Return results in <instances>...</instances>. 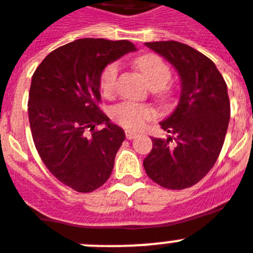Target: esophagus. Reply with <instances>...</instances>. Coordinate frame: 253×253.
Segmentation results:
<instances>
[{
  "mask_svg": "<svg viewBox=\"0 0 253 253\" xmlns=\"http://www.w3.org/2000/svg\"><path fill=\"white\" fill-rule=\"evenodd\" d=\"M125 135H126V139H133V138L137 137L138 133L133 130H125Z\"/></svg>",
  "mask_w": 253,
  "mask_h": 253,
  "instance_id": "obj_1",
  "label": "esophagus"
}]
</instances>
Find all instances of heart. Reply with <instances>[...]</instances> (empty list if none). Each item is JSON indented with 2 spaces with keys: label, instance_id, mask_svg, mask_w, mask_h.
<instances>
[{
  "label": "heart",
  "instance_id": "heart-1",
  "mask_svg": "<svg viewBox=\"0 0 253 253\" xmlns=\"http://www.w3.org/2000/svg\"><path fill=\"white\" fill-rule=\"evenodd\" d=\"M137 68L143 78L152 88H157L160 96H165L166 90L164 85L170 81L171 71L160 56L148 53L137 60ZM120 64L111 62L103 69L100 78V87L102 93L107 97L115 94L118 88ZM156 116V111L150 105L135 102L119 103L112 109V118L116 123L128 129L143 128V125Z\"/></svg>",
  "mask_w": 253,
  "mask_h": 253
}]
</instances>
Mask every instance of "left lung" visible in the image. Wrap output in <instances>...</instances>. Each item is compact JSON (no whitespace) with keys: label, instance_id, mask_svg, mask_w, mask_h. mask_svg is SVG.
<instances>
[{"label":"left lung","instance_id":"obj_1","mask_svg":"<svg viewBox=\"0 0 253 253\" xmlns=\"http://www.w3.org/2000/svg\"><path fill=\"white\" fill-rule=\"evenodd\" d=\"M146 46L175 68L182 90L175 110L160 123L170 135L152 138L144 170L164 188H188L212 169L223 148L230 118L228 88L215 64L197 49L175 41Z\"/></svg>","mask_w":253,"mask_h":253}]
</instances>
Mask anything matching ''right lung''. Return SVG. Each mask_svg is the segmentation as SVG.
Instances as JSON below:
<instances>
[{
	"mask_svg": "<svg viewBox=\"0 0 253 253\" xmlns=\"http://www.w3.org/2000/svg\"><path fill=\"white\" fill-rule=\"evenodd\" d=\"M133 51L129 41L78 40L48 53L32 77L34 144L51 174L74 191H94L111 175L125 134L98 107L100 78L107 65ZM101 124L105 128L94 131Z\"/></svg>",
	"mask_w": 253,
	"mask_h": 253,
	"instance_id": "1",
	"label": "right lung"
}]
</instances>
